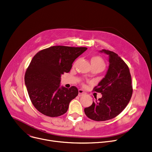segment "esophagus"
Listing matches in <instances>:
<instances>
[{"mask_svg": "<svg viewBox=\"0 0 152 152\" xmlns=\"http://www.w3.org/2000/svg\"><path fill=\"white\" fill-rule=\"evenodd\" d=\"M78 92H79V96H81L84 95V94H86V93L84 92V90H82V89H79Z\"/></svg>", "mask_w": 152, "mask_h": 152, "instance_id": "34e87169", "label": "esophagus"}]
</instances>
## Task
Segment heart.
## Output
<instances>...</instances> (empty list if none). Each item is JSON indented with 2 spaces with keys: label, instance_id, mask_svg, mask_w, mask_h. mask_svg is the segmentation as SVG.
<instances>
[{
  "label": "heart",
  "instance_id": "heart-1",
  "mask_svg": "<svg viewBox=\"0 0 152 152\" xmlns=\"http://www.w3.org/2000/svg\"><path fill=\"white\" fill-rule=\"evenodd\" d=\"M90 62L92 65H98L104 67V62L103 59L99 56H94L90 59Z\"/></svg>",
  "mask_w": 152,
  "mask_h": 152
}]
</instances>
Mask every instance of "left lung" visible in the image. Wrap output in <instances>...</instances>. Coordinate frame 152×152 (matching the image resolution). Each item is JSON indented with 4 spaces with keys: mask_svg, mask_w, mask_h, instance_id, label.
<instances>
[{
    "mask_svg": "<svg viewBox=\"0 0 152 152\" xmlns=\"http://www.w3.org/2000/svg\"><path fill=\"white\" fill-rule=\"evenodd\" d=\"M109 56V65L104 77L94 90L101 93L99 98L84 109L86 115L95 121H105L117 116L126 107L132 96L131 77L127 65L116 53L103 49Z\"/></svg>",
    "mask_w": 152,
    "mask_h": 152,
    "instance_id": "8db88e82",
    "label": "left lung"
}]
</instances>
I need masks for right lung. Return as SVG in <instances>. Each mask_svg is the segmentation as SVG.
Returning a JSON list of instances; mask_svg holds the SVG:
<instances>
[{"label": "right lung", "mask_w": 152, "mask_h": 152, "mask_svg": "<svg viewBox=\"0 0 152 152\" xmlns=\"http://www.w3.org/2000/svg\"><path fill=\"white\" fill-rule=\"evenodd\" d=\"M87 49L86 47L54 46L40 50L32 59L24 76L28 94L42 114L58 117L68 110L78 95L75 87H60L61 75L68 73L73 62Z\"/></svg>", "instance_id": "add662e5"}]
</instances>
